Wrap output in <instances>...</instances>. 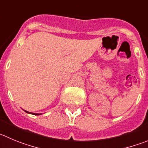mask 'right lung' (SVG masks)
Wrapping results in <instances>:
<instances>
[{
	"label": "right lung",
	"mask_w": 148,
	"mask_h": 148,
	"mask_svg": "<svg viewBox=\"0 0 148 148\" xmlns=\"http://www.w3.org/2000/svg\"><path fill=\"white\" fill-rule=\"evenodd\" d=\"M25 112H27V113H29V114H35V115H39V114H41V113H40V114H38V113H32V112H27V111H25Z\"/></svg>",
	"instance_id": "1"
}]
</instances>
